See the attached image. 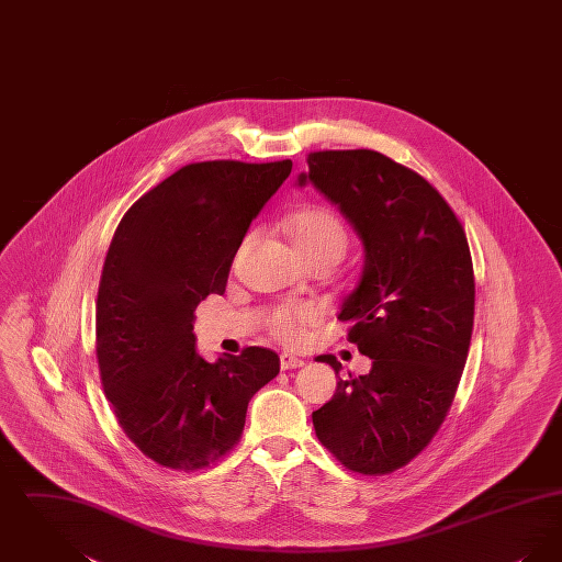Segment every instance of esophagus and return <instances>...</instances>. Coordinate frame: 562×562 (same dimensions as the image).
Here are the masks:
<instances>
[{
	"mask_svg": "<svg viewBox=\"0 0 562 562\" xmlns=\"http://www.w3.org/2000/svg\"><path fill=\"white\" fill-rule=\"evenodd\" d=\"M305 362L301 360V358H296L293 353H282L280 356V369L282 371H291V369H299V367H303Z\"/></svg>",
	"mask_w": 562,
	"mask_h": 562,
	"instance_id": "esophagus-1",
	"label": "esophagus"
}]
</instances>
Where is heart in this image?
<instances>
[{
  "label": "heart",
  "instance_id": "obj_1",
  "mask_svg": "<svg viewBox=\"0 0 562 562\" xmlns=\"http://www.w3.org/2000/svg\"><path fill=\"white\" fill-rule=\"evenodd\" d=\"M286 227L305 259L330 257L339 261L348 248V227L337 214L321 204L294 211L286 221ZM316 321L318 312L312 305H282L269 316V333L284 346H301L307 337V328Z\"/></svg>",
  "mask_w": 562,
  "mask_h": 562
}]
</instances>
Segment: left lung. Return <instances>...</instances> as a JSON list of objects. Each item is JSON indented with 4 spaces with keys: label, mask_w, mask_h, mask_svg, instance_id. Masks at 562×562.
Listing matches in <instances>:
<instances>
[{
    "label": "left lung",
    "mask_w": 562,
    "mask_h": 562,
    "mask_svg": "<svg viewBox=\"0 0 562 562\" xmlns=\"http://www.w3.org/2000/svg\"><path fill=\"white\" fill-rule=\"evenodd\" d=\"M307 166L299 186L312 181L364 241L362 278L339 321L373 360L369 374L339 376L314 428L351 472L390 474L428 447L453 404L474 328L470 246L447 200L379 151H312ZM318 360L341 371L335 356Z\"/></svg>",
    "instance_id": "obj_1"
}]
</instances>
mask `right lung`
Returning <instances> with one entry per match:
<instances>
[{
    "instance_id": "obj_1",
    "label": "right lung",
    "mask_w": 562,
    "mask_h": 562,
    "mask_svg": "<svg viewBox=\"0 0 562 562\" xmlns=\"http://www.w3.org/2000/svg\"><path fill=\"white\" fill-rule=\"evenodd\" d=\"M293 161H193L122 216L99 282L97 360L117 424L161 468L198 472L240 442L250 398L280 373L273 349L206 362L193 312L225 293L250 221Z\"/></svg>"
}]
</instances>
